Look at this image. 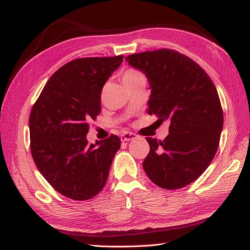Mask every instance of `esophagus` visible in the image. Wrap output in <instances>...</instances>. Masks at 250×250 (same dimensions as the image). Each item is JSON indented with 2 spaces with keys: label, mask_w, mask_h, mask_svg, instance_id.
Here are the masks:
<instances>
[{
  "label": "esophagus",
  "mask_w": 250,
  "mask_h": 250,
  "mask_svg": "<svg viewBox=\"0 0 250 250\" xmlns=\"http://www.w3.org/2000/svg\"><path fill=\"white\" fill-rule=\"evenodd\" d=\"M137 137H138V135L135 134V133H132V132H125L124 134H121L120 139H121L122 142H129V141H131V140H134V139L137 138Z\"/></svg>",
  "instance_id": "obj_1"
}]
</instances>
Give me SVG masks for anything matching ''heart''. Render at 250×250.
Listing matches in <instances>:
<instances>
[{"mask_svg": "<svg viewBox=\"0 0 250 250\" xmlns=\"http://www.w3.org/2000/svg\"><path fill=\"white\" fill-rule=\"evenodd\" d=\"M143 75L140 73L139 70L135 69H128L122 76V82L126 83V82H131V80L138 79V78H142Z\"/></svg>", "mask_w": 250, "mask_h": 250, "instance_id": "b5f03b06", "label": "heart"}]
</instances>
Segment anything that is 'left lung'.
Segmentation results:
<instances>
[{"instance_id":"1","label":"left lung","mask_w":250,"mask_h":250,"mask_svg":"<svg viewBox=\"0 0 250 250\" xmlns=\"http://www.w3.org/2000/svg\"><path fill=\"white\" fill-rule=\"evenodd\" d=\"M125 62L149 80L147 113L158 117L160 125L170 124L163 141L146 138L150 152L143 168L160 188H184L216 154L224 122L216 87L200 65L172 49L129 55Z\"/></svg>"}]
</instances>
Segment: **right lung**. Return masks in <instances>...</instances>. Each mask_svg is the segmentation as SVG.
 <instances>
[{"label":"right lung","instance_id":"obj_1","mask_svg":"<svg viewBox=\"0 0 250 250\" xmlns=\"http://www.w3.org/2000/svg\"><path fill=\"white\" fill-rule=\"evenodd\" d=\"M124 57L78 58L61 67L34 104L29 137L34 162L58 193L75 201L96 196L107 182L120 139L88 145V121L101 110V90Z\"/></svg>","mask_w":250,"mask_h":250}]
</instances>
